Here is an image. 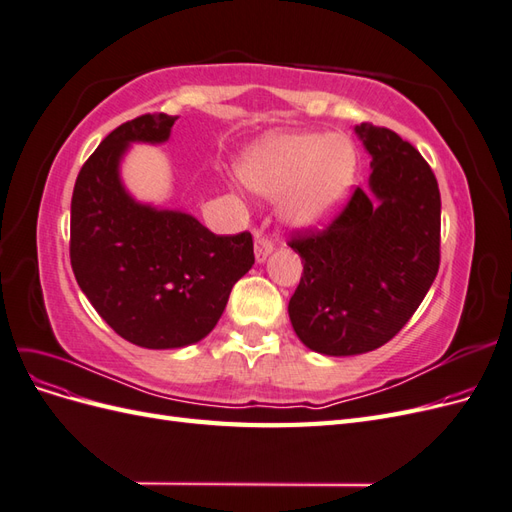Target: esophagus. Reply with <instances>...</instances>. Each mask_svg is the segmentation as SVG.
Returning a JSON list of instances; mask_svg holds the SVG:
<instances>
[{
    "label": "esophagus",
    "instance_id": "1",
    "mask_svg": "<svg viewBox=\"0 0 512 512\" xmlns=\"http://www.w3.org/2000/svg\"><path fill=\"white\" fill-rule=\"evenodd\" d=\"M271 252H273V243L267 237H262V232H256V235H254V256H256L258 265H262V262L269 258Z\"/></svg>",
    "mask_w": 512,
    "mask_h": 512
}]
</instances>
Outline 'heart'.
Masks as SVG:
<instances>
[{
  "instance_id": "b5f03b06",
  "label": "heart",
  "mask_w": 512,
  "mask_h": 512,
  "mask_svg": "<svg viewBox=\"0 0 512 512\" xmlns=\"http://www.w3.org/2000/svg\"><path fill=\"white\" fill-rule=\"evenodd\" d=\"M239 177L254 194L280 198L294 230H320L344 207L356 175L350 141L327 132H271L245 149Z\"/></svg>"
}]
</instances>
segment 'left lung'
Returning <instances> with one entry per match:
<instances>
[{"label":"left lung","mask_w":512,"mask_h":512,"mask_svg":"<svg viewBox=\"0 0 512 512\" xmlns=\"http://www.w3.org/2000/svg\"><path fill=\"white\" fill-rule=\"evenodd\" d=\"M369 153V190L318 235L290 247L303 260L288 303L301 342L327 356L376 350L412 318L440 267V190L429 164L393 130L354 126Z\"/></svg>","instance_id":"left-lung-1"}]
</instances>
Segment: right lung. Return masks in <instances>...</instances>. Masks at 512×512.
Segmentation results:
<instances>
[{
    "instance_id": "1",
    "label": "right lung",
    "mask_w": 512,
    "mask_h": 512,
    "mask_svg": "<svg viewBox=\"0 0 512 512\" xmlns=\"http://www.w3.org/2000/svg\"><path fill=\"white\" fill-rule=\"evenodd\" d=\"M177 117L121 123L83 164L70 209L76 282L117 335L149 350L185 348L218 324L254 265L250 232L220 237L179 209L136 200L121 179L130 145H162Z\"/></svg>"
}]
</instances>
